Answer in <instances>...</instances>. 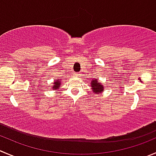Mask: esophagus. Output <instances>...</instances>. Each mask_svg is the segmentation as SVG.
<instances>
[{
  "label": "esophagus",
  "mask_w": 156,
  "mask_h": 156,
  "mask_svg": "<svg viewBox=\"0 0 156 156\" xmlns=\"http://www.w3.org/2000/svg\"><path fill=\"white\" fill-rule=\"evenodd\" d=\"M75 75H77V76H78V75H78V73H75Z\"/></svg>",
  "instance_id": "obj_1"
}]
</instances>
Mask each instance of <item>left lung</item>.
<instances>
[{
  "label": "left lung",
  "instance_id": "1",
  "mask_svg": "<svg viewBox=\"0 0 156 156\" xmlns=\"http://www.w3.org/2000/svg\"><path fill=\"white\" fill-rule=\"evenodd\" d=\"M90 87H91L93 93L98 94H101L102 92H104V90H105L104 84L101 82H99L98 78H94L90 81Z\"/></svg>",
  "mask_w": 156,
  "mask_h": 156
}]
</instances>
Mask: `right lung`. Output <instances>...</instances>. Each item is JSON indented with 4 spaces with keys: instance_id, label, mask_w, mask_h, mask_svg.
I'll return each mask as SVG.
<instances>
[{
    "instance_id": "obj_1",
    "label": "right lung",
    "mask_w": 156,
    "mask_h": 156,
    "mask_svg": "<svg viewBox=\"0 0 156 156\" xmlns=\"http://www.w3.org/2000/svg\"><path fill=\"white\" fill-rule=\"evenodd\" d=\"M61 85H62L61 80L58 79L53 82V84H52V90H57V89L59 88V87Z\"/></svg>"
}]
</instances>
